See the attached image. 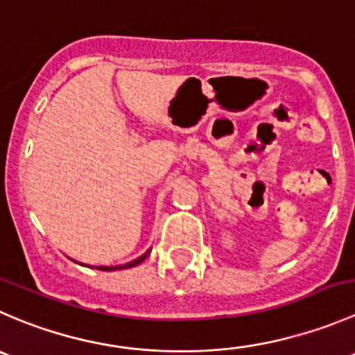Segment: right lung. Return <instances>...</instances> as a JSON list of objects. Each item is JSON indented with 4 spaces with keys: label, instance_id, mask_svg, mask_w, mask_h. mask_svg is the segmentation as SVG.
Masks as SVG:
<instances>
[{
    "label": "right lung",
    "instance_id": "1",
    "mask_svg": "<svg viewBox=\"0 0 355 355\" xmlns=\"http://www.w3.org/2000/svg\"><path fill=\"white\" fill-rule=\"evenodd\" d=\"M150 252H152V248H148V250H146L145 254L139 255V257H138V259H135V261L125 262V264H121V266H96V268H94V266H89V264H80V262L73 261V259H70V261L77 262V264H80V266H86V268H94V269H98V271H119V269H129V268H135V266L141 264V262L145 261L146 257H148Z\"/></svg>",
    "mask_w": 355,
    "mask_h": 355
}]
</instances>
